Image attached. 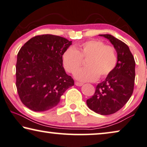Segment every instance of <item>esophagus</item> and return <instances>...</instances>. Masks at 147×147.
<instances>
[{
    "mask_svg": "<svg viewBox=\"0 0 147 147\" xmlns=\"http://www.w3.org/2000/svg\"><path fill=\"white\" fill-rule=\"evenodd\" d=\"M74 84H75L76 86H81L83 84L82 82H74Z\"/></svg>",
    "mask_w": 147,
    "mask_h": 147,
    "instance_id": "esophagus-1",
    "label": "esophagus"
}]
</instances>
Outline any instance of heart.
<instances>
[{
  "mask_svg": "<svg viewBox=\"0 0 147 147\" xmlns=\"http://www.w3.org/2000/svg\"><path fill=\"white\" fill-rule=\"evenodd\" d=\"M86 60L87 67L78 71L82 60ZM117 63L115 47L105 45L102 41L92 39L73 47H69L63 54V64L68 73L75 74L76 79L82 82H93L108 76Z\"/></svg>",
  "mask_w": 147,
  "mask_h": 147,
  "instance_id": "1",
  "label": "heart"
}]
</instances>
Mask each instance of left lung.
I'll return each mask as SVG.
<instances>
[{
	"label": "left lung",
	"mask_w": 147,
	"mask_h": 147,
	"mask_svg": "<svg viewBox=\"0 0 147 147\" xmlns=\"http://www.w3.org/2000/svg\"><path fill=\"white\" fill-rule=\"evenodd\" d=\"M100 36L109 39L117 51V63L106 80L99 83L94 96L86 100L87 106L100 115L113 114L128 102L132 95L135 78V61L124 42L109 34Z\"/></svg>",
	"instance_id": "1"
}]
</instances>
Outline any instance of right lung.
<instances>
[{
  "mask_svg": "<svg viewBox=\"0 0 147 147\" xmlns=\"http://www.w3.org/2000/svg\"><path fill=\"white\" fill-rule=\"evenodd\" d=\"M72 44L63 37L36 36L28 40L18 53L16 86L20 99L35 111L56 106L61 96L74 80L63 66V54Z\"/></svg>",
  "mask_w": 147,
  "mask_h": 147,
  "instance_id": "right-lung-1",
  "label": "right lung"
}]
</instances>
